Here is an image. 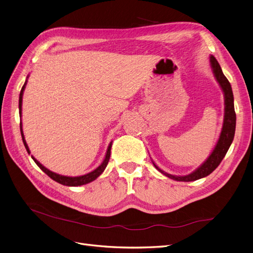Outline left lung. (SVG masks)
<instances>
[{
	"label": "left lung",
	"instance_id": "obj_1",
	"mask_svg": "<svg viewBox=\"0 0 253 253\" xmlns=\"http://www.w3.org/2000/svg\"><path fill=\"white\" fill-rule=\"evenodd\" d=\"M210 62L213 73V76L216 78L217 82L219 83V85L222 88L224 93V105H225V107H224V120H223L222 130H221L218 142L216 146H214L211 153L210 154V156L208 157V160L191 174L177 176V175L166 173L165 171L161 170L160 168L154 164V162H152L154 167L162 174L176 181H186V182L194 181L210 175L213 170H216V168L220 165L224 156L226 155L228 149L233 141V136H235L237 117L235 112V104H233V93H232L231 85L229 81L227 80V78L224 76L219 62L212 55L210 56Z\"/></svg>",
	"mask_w": 253,
	"mask_h": 253
}]
</instances>
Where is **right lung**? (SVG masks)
Here are the masks:
<instances>
[{
    "mask_svg": "<svg viewBox=\"0 0 253 253\" xmlns=\"http://www.w3.org/2000/svg\"><path fill=\"white\" fill-rule=\"evenodd\" d=\"M28 78V77H27ZM26 84H27V80L25 81L24 85L21 89V92H20V100H18V109H20V118H22V104H23V95H24V90H25V87H26ZM20 127H21V134H22V138H23V143L25 145V148L27 152L30 154V150H29V147H28L27 143H26V139H25V136H24V132H23V125H22V122L20 124ZM111 145H112V141L110 142L108 148H107V151H106V154H105V158L104 161L102 162V164L97 168V169H95L93 171L85 174V175H82V176H75V177H72V176H64V175H60V174H57V173H54L52 171H50L49 169H46V168L44 166H42L39 161L36 160V158H34L32 155V160L35 162V164L39 166L41 168V170H42V172H44L46 175H48L50 178H52L53 180H55L56 182H58L60 184H63V185H68V186H79V185H83V184H86V183H89L91 181H93L95 179H97L98 177L104 172L105 168L109 162V157H110V149H111Z\"/></svg>",
    "mask_w": 253,
    "mask_h": 253,
    "instance_id": "1",
    "label": "right lung"
}]
</instances>
